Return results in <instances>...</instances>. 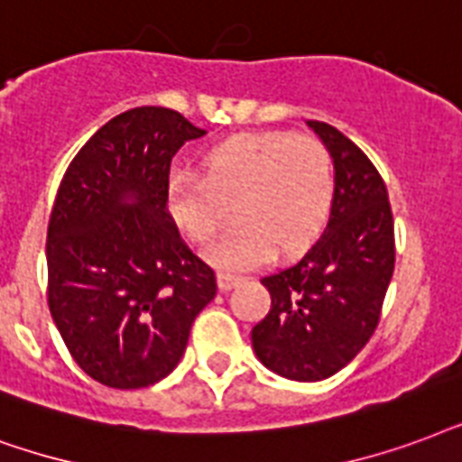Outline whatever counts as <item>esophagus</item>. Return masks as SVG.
I'll use <instances>...</instances> for the list:
<instances>
[{
	"instance_id": "obj_1",
	"label": "esophagus",
	"mask_w": 462,
	"mask_h": 462,
	"mask_svg": "<svg viewBox=\"0 0 462 462\" xmlns=\"http://www.w3.org/2000/svg\"><path fill=\"white\" fill-rule=\"evenodd\" d=\"M241 277H236V274H228V272H219V289L221 291H231L234 287L241 284Z\"/></svg>"
}]
</instances>
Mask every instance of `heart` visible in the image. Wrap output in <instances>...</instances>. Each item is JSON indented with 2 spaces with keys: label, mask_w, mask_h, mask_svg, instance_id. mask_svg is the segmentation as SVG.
Instances as JSON below:
<instances>
[{
  "label": "heart",
  "mask_w": 462,
  "mask_h": 462,
  "mask_svg": "<svg viewBox=\"0 0 462 462\" xmlns=\"http://www.w3.org/2000/svg\"><path fill=\"white\" fill-rule=\"evenodd\" d=\"M205 178L173 173L166 209L182 236L212 241L236 205L241 226L207 248V260L228 272L270 260L274 248L291 255L323 231L335 195L330 153L310 137L264 132L228 139L202 159Z\"/></svg>",
  "instance_id": "b5f03b06"
}]
</instances>
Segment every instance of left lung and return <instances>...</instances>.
<instances>
[{
	"label": "left lung",
	"instance_id": "8db88e82",
	"mask_svg": "<svg viewBox=\"0 0 462 462\" xmlns=\"http://www.w3.org/2000/svg\"><path fill=\"white\" fill-rule=\"evenodd\" d=\"M335 166L323 236L296 263L263 277L272 306L253 349L289 381H323L345 368L376 330L395 267L388 190L368 156L332 125L309 120Z\"/></svg>",
	"mask_w": 462,
	"mask_h": 462
}]
</instances>
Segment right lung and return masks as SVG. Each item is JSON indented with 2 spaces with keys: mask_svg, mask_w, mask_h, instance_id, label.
<instances>
[{
  "mask_svg": "<svg viewBox=\"0 0 462 462\" xmlns=\"http://www.w3.org/2000/svg\"><path fill=\"white\" fill-rule=\"evenodd\" d=\"M202 134L171 108H132L79 149L60 182L45 245L48 306L74 361L108 388L166 378L217 296V274L166 209L171 161Z\"/></svg>",
  "mask_w": 462,
  "mask_h": 462,
  "instance_id": "obj_1",
  "label": "right lung"
}]
</instances>
